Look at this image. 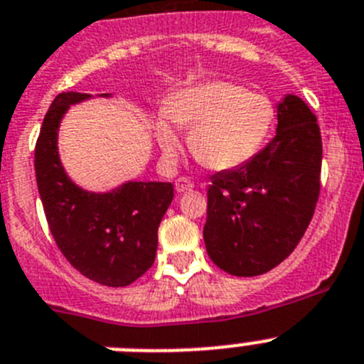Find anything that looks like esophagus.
Returning <instances> with one entry per match:
<instances>
[{"label":"esophagus","mask_w":364,"mask_h":364,"mask_svg":"<svg viewBox=\"0 0 364 364\" xmlns=\"http://www.w3.org/2000/svg\"><path fill=\"white\" fill-rule=\"evenodd\" d=\"M175 188L178 193H186V191H191V189L195 188V184H193L189 178H184V176H182V178H178L175 182Z\"/></svg>","instance_id":"34e87169"}]
</instances>
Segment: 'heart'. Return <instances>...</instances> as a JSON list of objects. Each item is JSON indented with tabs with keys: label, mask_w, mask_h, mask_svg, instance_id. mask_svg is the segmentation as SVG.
Here are the masks:
<instances>
[{
	"label": "heart",
	"mask_w": 364,
	"mask_h": 364,
	"mask_svg": "<svg viewBox=\"0 0 364 364\" xmlns=\"http://www.w3.org/2000/svg\"><path fill=\"white\" fill-rule=\"evenodd\" d=\"M189 133V149L215 171L240 167L262 149L275 124L268 96L230 82H205L184 87L167 100L156 120V140L167 160L180 149L171 122Z\"/></svg>",
	"instance_id": "obj_1"
}]
</instances>
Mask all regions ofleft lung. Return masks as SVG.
Here are the masks:
<instances>
[{
    "label": "left lung",
    "instance_id": "8db88e82",
    "mask_svg": "<svg viewBox=\"0 0 364 364\" xmlns=\"http://www.w3.org/2000/svg\"><path fill=\"white\" fill-rule=\"evenodd\" d=\"M277 134L247 164L211 176L204 242L235 277L281 264L302 239L321 191L317 118L295 95L277 105Z\"/></svg>",
    "mask_w": 364,
    "mask_h": 364
}]
</instances>
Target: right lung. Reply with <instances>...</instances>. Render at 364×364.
<instances>
[{"label": "right lung", "mask_w": 364, "mask_h": 364, "mask_svg": "<svg viewBox=\"0 0 364 364\" xmlns=\"http://www.w3.org/2000/svg\"><path fill=\"white\" fill-rule=\"evenodd\" d=\"M89 98L70 91L50 104L34 151L38 191L50 233L70 266L98 284L122 288L153 266L159 226L175 193L171 182L129 180L107 193L74 184L58 153V129L67 109Z\"/></svg>", "instance_id": "add662e5"}]
</instances>
